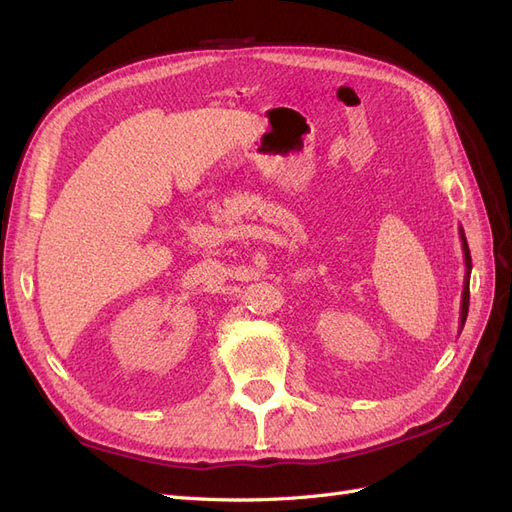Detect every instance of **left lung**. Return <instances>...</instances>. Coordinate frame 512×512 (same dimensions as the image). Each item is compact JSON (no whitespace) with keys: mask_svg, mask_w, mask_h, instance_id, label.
Returning a JSON list of instances; mask_svg holds the SVG:
<instances>
[{"mask_svg":"<svg viewBox=\"0 0 512 512\" xmlns=\"http://www.w3.org/2000/svg\"><path fill=\"white\" fill-rule=\"evenodd\" d=\"M461 235V247H463V260H466V277H463V292H461V312H459V333L466 324L468 318V307H470V273H472V258H470V247L466 241V232L459 228Z\"/></svg>","mask_w":512,"mask_h":512,"instance_id":"left-lung-1","label":"left lung"}]
</instances>
